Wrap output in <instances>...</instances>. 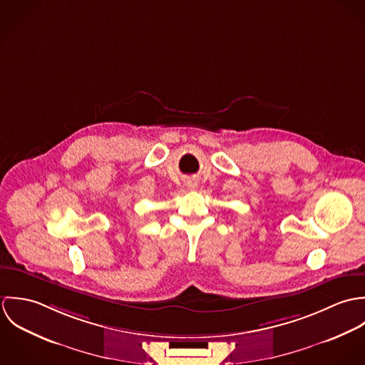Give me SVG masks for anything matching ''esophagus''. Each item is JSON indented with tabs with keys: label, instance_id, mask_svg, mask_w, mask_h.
Segmentation results:
<instances>
[{
	"label": "esophagus",
	"instance_id": "1",
	"mask_svg": "<svg viewBox=\"0 0 365 365\" xmlns=\"http://www.w3.org/2000/svg\"><path fill=\"white\" fill-rule=\"evenodd\" d=\"M187 184H188V187H190V188H195V182H194V181H188Z\"/></svg>",
	"mask_w": 365,
	"mask_h": 365
}]
</instances>
